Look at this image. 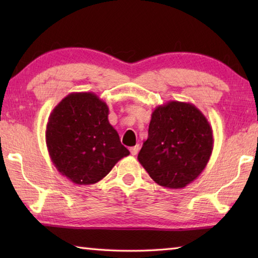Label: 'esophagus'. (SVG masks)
Returning <instances> with one entry per match:
<instances>
[{
  "label": "esophagus",
  "mask_w": 258,
  "mask_h": 258,
  "mask_svg": "<svg viewBox=\"0 0 258 258\" xmlns=\"http://www.w3.org/2000/svg\"><path fill=\"white\" fill-rule=\"evenodd\" d=\"M139 150H140V146L139 145H137V146H134V147H132L130 149V151H131V154H132L133 156H135V155H138V152H139Z\"/></svg>",
  "instance_id": "esophagus-1"
}]
</instances>
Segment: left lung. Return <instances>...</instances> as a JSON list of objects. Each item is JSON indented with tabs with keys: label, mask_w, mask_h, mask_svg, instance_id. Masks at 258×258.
I'll return each instance as SVG.
<instances>
[{
	"label": "left lung",
	"mask_w": 258,
	"mask_h": 258,
	"mask_svg": "<svg viewBox=\"0 0 258 258\" xmlns=\"http://www.w3.org/2000/svg\"><path fill=\"white\" fill-rule=\"evenodd\" d=\"M213 145L212 126L195 104L168 101L152 111L138 159L157 184L181 189L203 173Z\"/></svg>",
	"instance_id": "obj_1"
}]
</instances>
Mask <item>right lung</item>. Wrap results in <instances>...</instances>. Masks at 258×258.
I'll use <instances>...</instances> for the list:
<instances>
[{
    "label": "right lung",
    "mask_w": 258,
    "mask_h": 258,
    "mask_svg": "<svg viewBox=\"0 0 258 258\" xmlns=\"http://www.w3.org/2000/svg\"><path fill=\"white\" fill-rule=\"evenodd\" d=\"M109 108L93 92H73L50 113L45 142L52 163L75 184H94L130 151L108 120Z\"/></svg>",
    "instance_id": "1"
}]
</instances>
